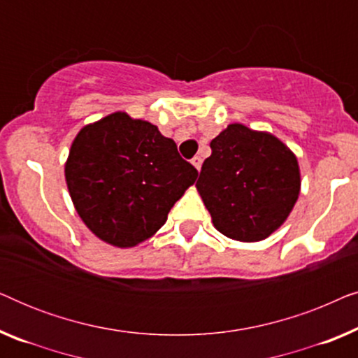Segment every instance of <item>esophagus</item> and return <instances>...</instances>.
Returning <instances> with one entry per match:
<instances>
[{
	"label": "esophagus",
	"instance_id": "34e87169",
	"mask_svg": "<svg viewBox=\"0 0 358 358\" xmlns=\"http://www.w3.org/2000/svg\"><path fill=\"white\" fill-rule=\"evenodd\" d=\"M192 164L195 169L200 171V168H202V158H200V156H195V158H192Z\"/></svg>",
	"mask_w": 358,
	"mask_h": 358
}]
</instances>
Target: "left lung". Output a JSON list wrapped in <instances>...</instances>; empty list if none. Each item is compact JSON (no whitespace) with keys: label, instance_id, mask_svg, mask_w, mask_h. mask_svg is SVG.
<instances>
[{"label":"left lung","instance_id":"left-lung-1","mask_svg":"<svg viewBox=\"0 0 358 358\" xmlns=\"http://www.w3.org/2000/svg\"><path fill=\"white\" fill-rule=\"evenodd\" d=\"M195 184L215 228L236 241L266 239L300 194L296 156L277 136L231 124L210 143Z\"/></svg>","mask_w":358,"mask_h":358}]
</instances>
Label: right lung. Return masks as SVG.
Instances as JSON below:
<instances>
[{
    "mask_svg": "<svg viewBox=\"0 0 358 358\" xmlns=\"http://www.w3.org/2000/svg\"><path fill=\"white\" fill-rule=\"evenodd\" d=\"M197 176L174 140L125 112L83 127L65 164L78 215L97 238L117 248L153 236Z\"/></svg>",
    "mask_w": 358,
    "mask_h": 358,
    "instance_id": "right-lung-1",
    "label": "right lung"
}]
</instances>
